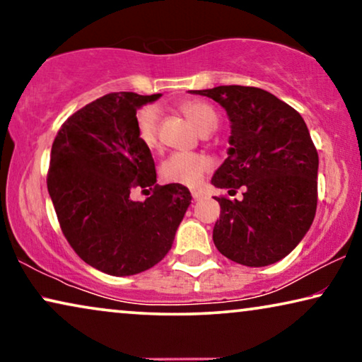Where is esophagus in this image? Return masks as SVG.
<instances>
[{"label":"esophagus","mask_w":362,"mask_h":362,"mask_svg":"<svg viewBox=\"0 0 362 362\" xmlns=\"http://www.w3.org/2000/svg\"><path fill=\"white\" fill-rule=\"evenodd\" d=\"M191 196H192V199H194V201H199V199H202V197H204V192L199 191V189H192Z\"/></svg>","instance_id":"34e87169"}]
</instances>
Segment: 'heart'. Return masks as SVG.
<instances>
[{"label": "heart", "mask_w": 362, "mask_h": 362, "mask_svg": "<svg viewBox=\"0 0 362 362\" xmlns=\"http://www.w3.org/2000/svg\"><path fill=\"white\" fill-rule=\"evenodd\" d=\"M181 112L194 123L201 133L214 132L219 125V115L209 103L192 100L185 102L181 105ZM158 108L153 105L143 107L138 110L135 125L138 140L148 150L158 148ZM212 163L206 155L201 153H173L170 158L163 161L160 168V175L165 181L175 182L182 186H197L202 177L211 170Z\"/></svg>", "instance_id": "obj_1"}]
</instances>
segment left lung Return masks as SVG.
<instances>
[{
  "instance_id": "8db88e82",
  "label": "left lung",
  "mask_w": 362,
  "mask_h": 362,
  "mask_svg": "<svg viewBox=\"0 0 362 362\" xmlns=\"http://www.w3.org/2000/svg\"><path fill=\"white\" fill-rule=\"evenodd\" d=\"M209 97L230 120L229 151L211 182L244 197L221 204L212 240L227 259L265 267L290 254L308 232L318 202V153L288 103L257 87L191 90Z\"/></svg>"
}]
</instances>
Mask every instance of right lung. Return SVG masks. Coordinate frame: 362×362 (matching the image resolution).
Returning a JSON list of instances; mask_svg holds the SVG:
<instances>
[{"label": "right lung", "instance_id": "1", "mask_svg": "<svg viewBox=\"0 0 362 362\" xmlns=\"http://www.w3.org/2000/svg\"><path fill=\"white\" fill-rule=\"evenodd\" d=\"M161 93H107L64 122L51 150L47 191L76 254L113 276L135 275L163 260L191 204L182 185H156L151 151L136 135V110ZM135 187H150L145 203Z\"/></svg>", "mask_w": 362, "mask_h": 362}]
</instances>
